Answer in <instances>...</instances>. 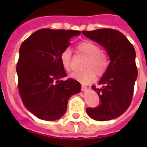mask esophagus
I'll use <instances>...</instances> for the list:
<instances>
[{
    "label": "esophagus",
    "instance_id": "obj_1",
    "mask_svg": "<svg viewBox=\"0 0 147 147\" xmlns=\"http://www.w3.org/2000/svg\"><path fill=\"white\" fill-rule=\"evenodd\" d=\"M87 88L88 87L85 85H82V90L83 92H84V91H86V90H87Z\"/></svg>",
    "mask_w": 147,
    "mask_h": 147
}]
</instances>
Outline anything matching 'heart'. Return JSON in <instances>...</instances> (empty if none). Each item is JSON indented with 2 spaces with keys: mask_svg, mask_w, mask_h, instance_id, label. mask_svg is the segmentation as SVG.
Returning a JSON list of instances; mask_svg holds the SVG:
<instances>
[{
  "mask_svg": "<svg viewBox=\"0 0 147 147\" xmlns=\"http://www.w3.org/2000/svg\"><path fill=\"white\" fill-rule=\"evenodd\" d=\"M77 50L83 55L88 56L85 62V71H74L71 77L82 83L92 82L95 79V73L98 76H102L107 71L109 65V59L107 53L100 50L98 45L91 41L79 42ZM60 61L62 66L66 71L71 69V51L69 48L65 49L60 54Z\"/></svg>",
  "mask_w": 147,
  "mask_h": 147,
  "instance_id": "1",
  "label": "heart"
}]
</instances>
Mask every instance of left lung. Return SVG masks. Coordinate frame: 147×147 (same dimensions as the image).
Returning <instances> with one entry per match:
<instances>
[{"label":"left lung","mask_w":147,"mask_h":147,"mask_svg":"<svg viewBox=\"0 0 147 147\" xmlns=\"http://www.w3.org/2000/svg\"><path fill=\"white\" fill-rule=\"evenodd\" d=\"M82 33L102 46L111 61L98 82L102 88H98L95 85L92 87L98 93L100 105L94 108L87 107L86 112L98 121L118 117L130 106L138 76L134 48L125 36L117 30L99 29L82 31Z\"/></svg>","instance_id":"obj_1"}]
</instances>
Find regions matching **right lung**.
<instances>
[{
  "instance_id": "obj_1",
  "label": "right lung",
  "mask_w": 147,
  "mask_h": 147,
  "mask_svg": "<svg viewBox=\"0 0 147 147\" xmlns=\"http://www.w3.org/2000/svg\"><path fill=\"white\" fill-rule=\"evenodd\" d=\"M80 31L40 29L22 42L17 65L18 91L24 106L36 117L55 121L66 112L68 100L81 84L67 76L60 54Z\"/></svg>"
}]
</instances>
